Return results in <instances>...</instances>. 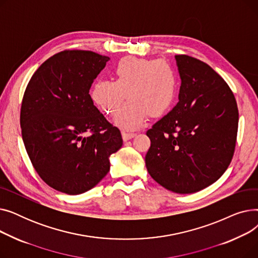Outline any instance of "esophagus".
I'll return each mask as SVG.
<instances>
[{
	"label": "esophagus",
	"instance_id": "obj_1",
	"mask_svg": "<svg viewBox=\"0 0 258 258\" xmlns=\"http://www.w3.org/2000/svg\"><path fill=\"white\" fill-rule=\"evenodd\" d=\"M121 135H122V139H123L124 141L131 140L132 138H134L135 136H136V134H134V133H130V132H125V131L122 132V133H121Z\"/></svg>",
	"mask_w": 258,
	"mask_h": 258
}]
</instances>
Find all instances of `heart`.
Wrapping results in <instances>:
<instances>
[{
	"instance_id": "heart-1",
	"label": "heart",
	"mask_w": 258,
	"mask_h": 258,
	"mask_svg": "<svg viewBox=\"0 0 258 258\" xmlns=\"http://www.w3.org/2000/svg\"><path fill=\"white\" fill-rule=\"evenodd\" d=\"M111 81H97L90 96L105 114L112 116L120 110L126 98L130 101L118 113L115 123L119 127L139 128L147 115L159 118L173 104L178 93L179 78L173 67L158 59L123 58L111 72Z\"/></svg>"
}]
</instances>
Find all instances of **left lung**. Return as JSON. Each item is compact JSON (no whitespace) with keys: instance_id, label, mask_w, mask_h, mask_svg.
Returning a JSON list of instances; mask_svg holds the SVG:
<instances>
[{"instance_id":"1","label":"left lung","mask_w":258,"mask_h":258,"mask_svg":"<svg viewBox=\"0 0 258 258\" xmlns=\"http://www.w3.org/2000/svg\"><path fill=\"white\" fill-rule=\"evenodd\" d=\"M179 102L148 130L147 171L168 190L194 194L218 181L236 145L238 108L223 77L206 62L175 55Z\"/></svg>"}]
</instances>
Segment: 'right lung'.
Returning <instances> with one entry per match:
<instances>
[{"label":"right lung","mask_w":258,"mask_h":258,"mask_svg":"<svg viewBox=\"0 0 258 258\" xmlns=\"http://www.w3.org/2000/svg\"><path fill=\"white\" fill-rule=\"evenodd\" d=\"M110 57L64 50L39 66L25 90L22 137L46 184L67 195L84 194L110 171L122 146L120 131L94 105L90 88Z\"/></svg>","instance_id":"right-lung-1"}]
</instances>
